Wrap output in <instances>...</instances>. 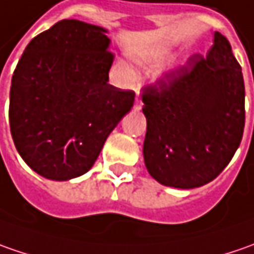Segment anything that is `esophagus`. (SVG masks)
I'll use <instances>...</instances> for the list:
<instances>
[{
	"label": "esophagus",
	"instance_id": "34e87169",
	"mask_svg": "<svg viewBox=\"0 0 254 254\" xmlns=\"http://www.w3.org/2000/svg\"><path fill=\"white\" fill-rule=\"evenodd\" d=\"M141 106H142L141 100H140V99L137 97V99H135V104H134V107H135L137 110H140V109H141Z\"/></svg>",
	"mask_w": 254,
	"mask_h": 254
}]
</instances>
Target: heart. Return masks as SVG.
Wrapping results in <instances>:
<instances>
[{"mask_svg":"<svg viewBox=\"0 0 254 254\" xmlns=\"http://www.w3.org/2000/svg\"><path fill=\"white\" fill-rule=\"evenodd\" d=\"M164 54H165L164 51H157V52H152V54L150 55H145V56L137 58V62H138V64H148V62H152V61L160 59Z\"/></svg>","mask_w":254,"mask_h":254,"instance_id":"obj_1","label":"heart"}]
</instances>
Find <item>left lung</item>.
<instances>
[{
	"label": "left lung",
	"mask_w": 254,
	"mask_h": 254,
	"mask_svg": "<svg viewBox=\"0 0 254 254\" xmlns=\"http://www.w3.org/2000/svg\"><path fill=\"white\" fill-rule=\"evenodd\" d=\"M145 167L162 185L190 190L213 181L239 147L245 82L229 41L215 32L206 56L192 55L142 89Z\"/></svg>",
	"instance_id": "8db88e82"
}]
</instances>
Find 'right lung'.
Listing matches in <instances>:
<instances>
[{
    "instance_id": "right-lung-1",
    "label": "right lung",
    "mask_w": 254,
    "mask_h": 254,
    "mask_svg": "<svg viewBox=\"0 0 254 254\" xmlns=\"http://www.w3.org/2000/svg\"><path fill=\"white\" fill-rule=\"evenodd\" d=\"M106 29L59 21L25 48L11 80L9 127L19 155L48 180L90 170L135 93L109 84Z\"/></svg>"
}]
</instances>
